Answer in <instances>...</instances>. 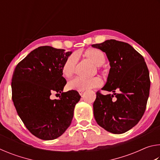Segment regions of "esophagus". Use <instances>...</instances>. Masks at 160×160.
<instances>
[{
    "instance_id": "1",
    "label": "esophagus",
    "mask_w": 160,
    "mask_h": 160,
    "mask_svg": "<svg viewBox=\"0 0 160 160\" xmlns=\"http://www.w3.org/2000/svg\"><path fill=\"white\" fill-rule=\"evenodd\" d=\"M78 92H79V94H80V95H82V94L84 92V90H80V91H78Z\"/></svg>"
}]
</instances>
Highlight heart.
I'll return each mask as SVG.
<instances>
[{
    "label": "heart",
    "mask_w": 160,
    "mask_h": 160,
    "mask_svg": "<svg viewBox=\"0 0 160 160\" xmlns=\"http://www.w3.org/2000/svg\"><path fill=\"white\" fill-rule=\"evenodd\" d=\"M83 56L90 60L96 66L99 71L105 72V68L102 65L107 60L105 53L98 48H90L83 53ZM78 62V57L75 53H72L68 57L62 66V73L66 78L71 77L75 73ZM102 85V80L99 77H92L90 78H83L80 77L74 78L68 82V88L70 90H85L95 88Z\"/></svg>",
    "instance_id": "obj_1"
}]
</instances>
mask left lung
<instances>
[{"mask_svg": "<svg viewBox=\"0 0 160 160\" xmlns=\"http://www.w3.org/2000/svg\"><path fill=\"white\" fill-rule=\"evenodd\" d=\"M107 54L111 68L102 90L97 92L93 104L94 118L106 131L121 134L139 122L150 94V80L144 58L128 43L107 40L92 44Z\"/></svg>", "mask_w": 160, "mask_h": 160, "instance_id": "1", "label": "left lung"}]
</instances>
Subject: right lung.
<instances>
[{"instance_id":"add662e5","label":"right lung","mask_w":160,"mask_h":160,"mask_svg":"<svg viewBox=\"0 0 160 160\" xmlns=\"http://www.w3.org/2000/svg\"><path fill=\"white\" fill-rule=\"evenodd\" d=\"M61 48L39 47L16 66L12 77V99L26 128L42 140L57 138L71 123L78 91L62 92L66 80L62 66L71 54ZM61 95L51 100V93Z\"/></svg>"}]
</instances>
